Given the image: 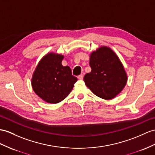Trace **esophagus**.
Listing matches in <instances>:
<instances>
[{"mask_svg": "<svg viewBox=\"0 0 155 155\" xmlns=\"http://www.w3.org/2000/svg\"><path fill=\"white\" fill-rule=\"evenodd\" d=\"M78 78L79 79V80H83V78H84V75L81 74V75H78Z\"/></svg>", "mask_w": 155, "mask_h": 155, "instance_id": "esophagus-1", "label": "esophagus"}]
</instances>
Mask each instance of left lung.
<instances>
[{
  "label": "left lung",
  "instance_id": "obj_1",
  "mask_svg": "<svg viewBox=\"0 0 155 155\" xmlns=\"http://www.w3.org/2000/svg\"><path fill=\"white\" fill-rule=\"evenodd\" d=\"M91 71L86 74V86L101 99L114 98L125 87L127 77L122 62L115 52L107 47H101L90 55Z\"/></svg>",
  "mask_w": 155,
  "mask_h": 155
}]
</instances>
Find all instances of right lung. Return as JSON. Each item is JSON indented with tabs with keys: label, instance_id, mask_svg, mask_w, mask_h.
Wrapping results in <instances>:
<instances>
[{
	"label": "right lung",
	"instance_id": "obj_1",
	"mask_svg": "<svg viewBox=\"0 0 155 155\" xmlns=\"http://www.w3.org/2000/svg\"><path fill=\"white\" fill-rule=\"evenodd\" d=\"M64 56L50 52L42 58L33 74L31 85L34 91L48 103L63 101L78 81L69 66H63Z\"/></svg>",
	"mask_w": 155,
	"mask_h": 155
}]
</instances>
